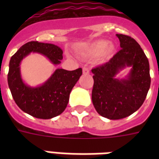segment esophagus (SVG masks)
<instances>
[{"label": "esophagus", "instance_id": "esophagus-1", "mask_svg": "<svg viewBox=\"0 0 159 159\" xmlns=\"http://www.w3.org/2000/svg\"><path fill=\"white\" fill-rule=\"evenodd\" d=\"M82 72H83V74H89V69H88L87 67H83Z\"/></svg>", "mask_w": 159, "mask_h": 159}]
</instances>
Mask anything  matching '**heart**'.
<instances>
[{"label": "heart", "instance_id": "1", "mask_svg": "<svg viewBox=\"0 0 159 159\" xmlns=\"http://www.w3.org/2000/svg\"><path fill=\"white\" fill-rule=\"evenodd\" d=\"M116 51V47L113 43H109L108 40L100 39L91 43L85 51L86 56L89 57H100L103 61L111 58Z\"/></svg>", "mask_w": 159, "mask_h": 159}]
</instances>
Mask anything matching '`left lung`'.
<instances>
[{
    "instance_id": "1",
    "label": "left lung",
    "mask_w": 159,
    "mask_h": 159,
    "mask_svg": "<svg viewBox=\"0 0 159 159\" xmlns=\"http://www.w3.org/2000/svg\"><path fill=\"white\" fill-rule=\"evenodd\" d=\"M121 49L109 62L92 69L94 85L92 99L99 115L110 120L125 118L143 105L150 87L149 63L140 45L128 35L116 34ZM131 66L125 80L119 71Z\"/></svg>"
}]
</instances>
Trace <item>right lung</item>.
<instances>
[{"mask_svg": "<svg viewBox=\"0 0 159 159\" xmlns=\"http://www.w3.org/2000/svg\"><path fill=\"white\" fill-rule=\"evenodd\" d=\"M31 52L44 55L55 65L62 59V50L52 43L28 42L11 57L7 76L8 85L16 105L25 113L39 119H51L62 114L69 101L70 92L82 74V68L55 70L43 85L31 87L21 78L20 64Z\"/></svg>", "mask_w": 159, "mask_h": 159, "instance_id": "add662e5", "label": "right lung"}]
</instances>
